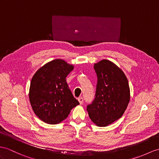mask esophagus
<instances>
[{"label": "esophagus", "instance_id": "esophagus-1", "mask_svg": "<svg viewBox=\"0 0 159 159\" xmlns=\"http://www.w3.org/2000/svg\"><path fill=\"white\" fill-rule=\"evenodd\" d=\"M78 101H79V102H80V104H83V102H84V98H83L82 97H80V98H78Z\"/></svg>", "mask_w": 159, "mask_h": 159}]
</instances>
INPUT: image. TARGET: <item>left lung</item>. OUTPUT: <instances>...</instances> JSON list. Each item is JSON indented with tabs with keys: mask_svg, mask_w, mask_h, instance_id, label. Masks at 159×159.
Returning a JSON list of instances; mask_svg holds the SVG:
<instances>
[{
	"mask_svg": "<svg viewBox=\"0 0 159 159\" xmlns=\"http://www.w3.org/2000/svg\"><path fill=\"white\" fill-rule=\"evenodd\" d=\"M94 69L98 79L95 98L87 111L94 123L105 127L124 113L130 99L129 86L124 73L113 62L102 60Z\"/></svg>",
	"mask_w": 159,
	"mask_h": 159,
	"instance_id": "left-lung-1",
	"label": "left lung"
}]
</instances>
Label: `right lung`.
Segmentation results:
<instances>
[{
  "label": "right lung",
  "mask_w": 159,
  "mask_h": 159,
  "mask_svg": "<svg viewBox=\"0 0 159 159\" xmlns=\"http://www.w3.org/2000/svg\"><path fill=\"white\" fill-rule=\"evenodd\" d=\"M73 69L72 65L55 59L45 64L34 75L29 98L34 113L42 121L58 124L80 104L66 82V77Z\"/></svg>",
  "instance_id": "add662e5"
}]
</instances>
